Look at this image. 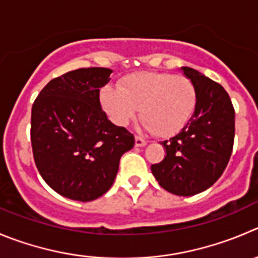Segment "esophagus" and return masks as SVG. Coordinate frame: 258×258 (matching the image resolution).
<instances>
[{"label":"esophagus","mask_w":258,"mask_h":258,"mask_svg":"<svg viewBox=\"0 0 258 258\" xmlns=\"http://www.w3.org/2000/svg\"><path fill=\"white\" fill-rule=\"evenodd\" d=\"M147 144V142L144 141L141 137H136V147H144Z\"/></svg>","instance_id":"34e87169"}]
</instances>
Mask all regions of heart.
I'll return each mask as SVG.
<instances>
[{
	"mask_svg": "<svg viewBox=\"0 0 258 258\" xmlns=\"http://www.w3.org/2000/svg\"><path fill=\"white\" fill-rule=\"evenodd\" d=\"M104 110L117 125H126L139 114L143 127L161 137L181 132L194 115L198 95L183 76L139 72L122 78L119 87L105 86L100 94Z\"/></svg>",
	"mask_w": 258,
	"mask_h": 258,
	"instance_id": "heart-1",
	"label": "heart"
}]
</instances>
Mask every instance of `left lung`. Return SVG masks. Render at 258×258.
<instances>
[{
    "label": "left lung",
    "instance_id": "obj_1",
    "mask_svg": "<svg viewBox=\"0 0 258 258\" xmlns=\"http://www.w3.org/2000/svg\"><path fill=\"white\" fill-rule=\"evenodd\" d=\"M181 71L196 88L195 112L177 136L161 142L166 156L151 170L164 190L192 196L214 185L227 167L234 142V109L223 86L194 68Z\"/></svg>",
    "mask_w": 258,
    "mask_h": 258
}]
</instances>
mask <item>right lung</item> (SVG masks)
Wrapping results in <instances>:
<instances>
[{
    "mask_svg": "<svg viewBox=\"0 0 258 258\" xmlns=\"http://www.w3.org/2000/svg\"><path fill=\"white\" fill-rule=\"evenodd\" d=\"M109 68H81L51 80L31 109V146L41 177L55 192L92 201L109 191L134 137L107 119L100 88Z\"/></svg>",
    "mask_w": 258,
    "mask_h": 258,
    "instance_id": "1",
    "label": "right lung"
}]
</instances>
